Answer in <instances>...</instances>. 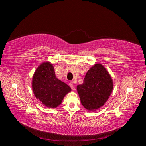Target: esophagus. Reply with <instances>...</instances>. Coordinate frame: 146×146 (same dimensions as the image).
<instances>
[{
    "label": "esophagus",
    "mask_w": 146,
    "mask_h": 146,
    "mask_svg": "<svg viewBox=\"0 0 146 146\" xmlns=\"http://www.w3.org/2000/svg\"><path fill=\"white\" fill-rule=\"evenodd\" d=\"M69 85H70V88H72V90L73 91H75V90H76V88H75V86H74V84H73V83H72V82L70 83H69Z\"/></svg>",
    "instance_id": "obj_1"
}]
</instances>
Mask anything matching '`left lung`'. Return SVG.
I'll return each instance as SVG.
<instances>
[{
	"instance_id": "1",
	"label": "left lung",
	"mask_w": 146,
	"mask_h": 146,
	"mask_svg": "<svg viewBox=\"0 0 146 146\" xmlns=\"http://www.w3.org/2000/svg\"><path fill=\"white\" fill-rule=\"evenodd\" d=\"M113 90L111 75L104 66L97 63L88 70L83 83L77 86L82 105L88 111H93L107 102Z\"/></svg>"
}]
</instances>
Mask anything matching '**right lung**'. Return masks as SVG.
I'll use <instances>...</instances> for the list:
<instances>
[{
    "instance_id": "right-lung-1",
    "label": "right lung",
    "mask_w": 146,
    "mask_h": 146,
    "mask_svg": "<svg viewBox=\"0 0 146 146\" xmlns=\"http://www.w3.org/2000/svg\"><path fill=\"white\" fill-rule=\"evenodd\" d=\"M32 87L35 98L48 108L58 107L64 96L71 91L67 84L56 78L50 61L42 63L35 70Z\"/></svg>"
}]
</instances>
